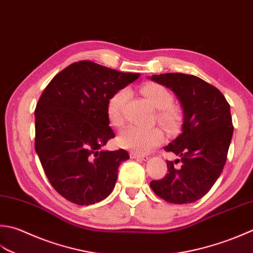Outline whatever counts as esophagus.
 <instances>
[{"label": "esophagus", "instance_id": "34e87169", "mask_svg": "<svg viewBox=\"0 0 253 253\" xmlns=\"http://www.w3.org/2000/svg\"><path fill=\"white\" fill-rule=\"evenodd\" d=\"M130 157L132 159H139L146 161L148 160V156L147 155H140V153H136V152H130Z\"/></svg>", "mask_w": 253, "mask_h": 253}]
</instances>
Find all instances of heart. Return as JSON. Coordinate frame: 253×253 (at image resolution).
Returning a JSON list of instances; mask_svg holds the SVG:
<instances>
[{
	"mask_svg": "<svg viewBox=\"0 0 253 253\" xmlns=\"http://www.w3.org/2000/svg\"><path fill=\"white\" fill-rule=\"evenodd\" d=\"M142 95L157 108L156 118L167 129H175L182 122V111L173 103V94L169 88L157 82H147L140 87ZM129 98V91L121 88L114 92L106 104L108 121L113 126L124 124V110ZM165 139L162 130L158 127L129 126L124 129L118 142L123 148L136 153H146L159 146Z\"/></svg>",
	"mask_w": 253,
	"mask_h": 253,
	"instance_id": "obj_1",
	"label": "heart"
}]
</instances>
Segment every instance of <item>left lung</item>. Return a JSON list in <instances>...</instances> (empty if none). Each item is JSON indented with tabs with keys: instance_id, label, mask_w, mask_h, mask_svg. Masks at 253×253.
Here are the masks:
<instances>
[{
	"instance_id": "8db88e82",
	"label": "left lung",
	"mask_w": 253,
	"mask_h": 253,
	"mask_svg": "<svg viewBox=\"0 0 253 253\" xmlns=\"http://www.w3.org/2000/svg\"><path fill=\"white\" fill-rule=\"evenodd\" d=\"M152 81L176 94L183 108L182 132L165 147L180 159L167 160L168 173L151 181L156 194L173 204H187L202 199L224 169L234 132L230 106L222 93L192 74L165 73ZM181 162L180 168L174 165Z\"/></svg>"
}]
</instances>
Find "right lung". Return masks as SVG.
I'll return each mask as SVG.
<instances>
[{"label":"right lung","instance_id":"right-lung-1","mask_svg":"<svg viewBox=\"0 0 253 253\" xmlns=\"http://www.w3.org/2000/svg\"><path fill=\"white\" fill-rule=\"evenodd\" d=\"M88 60L74 62L49 82L35 110V149L52 187L78 205L111 194L124 149L101 150L115 137L106 113L114 92L139 78Z\"/></svg>","mask_w":253,"mask_h":253}]
</instances>
